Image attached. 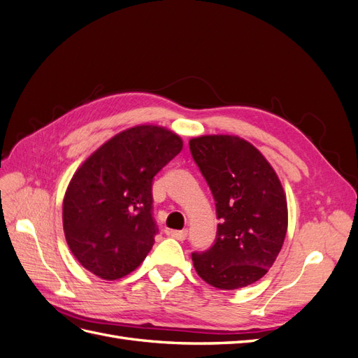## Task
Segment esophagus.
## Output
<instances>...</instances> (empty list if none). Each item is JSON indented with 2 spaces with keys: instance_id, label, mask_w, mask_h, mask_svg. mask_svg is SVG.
<instances>
[{
  "instance_id": "34e87169",
  "label": "esophagus",
  "mask_w": 358,
  "mask_h": 358,
  "mask_svg": "<svg viewBox=\"0 0 358 358\" xmlns=\"http://www.w3.org/2000/svg\"><path fill=\"white\" fill-rule=\"evenodd\" d=\"M167 234H169V236H171L173 239L185 241V237H187V230H167Z\"/></svg>"
}]
</instances>
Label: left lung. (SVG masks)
I'll return each mask as SVG.
<instances>
[{
    "label": "left lung",
    "instance_id": "1",
    "mask_svg": "<svg viewBox=\"0 0 358 358\" xmlns=\"http://www.w3.org/2000/svg\"><path fill=\"white\" fill-rule=\"evenodd\" d=\"M189 149L216 204L215 243L194 252L199 276L220 289L262 279L276 262L288 229L287 196L276 171L239 136L192 137Z\"/></svg>",
    "mask_w": 358,
    "mask_h": 358
}]
</instances>
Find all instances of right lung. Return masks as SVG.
<instances>
[{
	"instance_id": "right-lung-1",
	"label": "right lung",
	"mask_w": 358,
	"mask_h": 358,
	"mask_svg": "<svg viewBox=\"0 0 358 358\" xmlns=\"http://www.w3.org/2000/svg\"><path fill=\"white\" fill-rule=\"evenodd\" d=\"M183 148L159 125L117 133L76 170L62 201V227L74 258L115 280L136 270L155 242L152 179Z\"/></svg>"
}]
</instances>
